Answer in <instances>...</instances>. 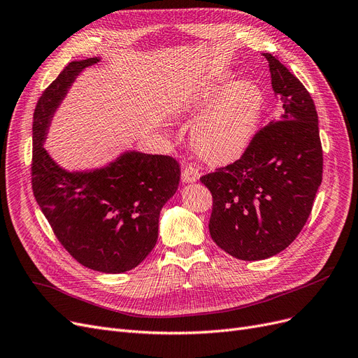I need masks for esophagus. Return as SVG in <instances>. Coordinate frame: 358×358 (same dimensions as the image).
Here are the masks:
<instances>
[{
	"label": "esophagus",
	"mask_w": 358,
	"mask_h": 358,
	"mask_svg": "<svg viewBox=\"0 0 358 358\" xmlns=\"http://www.w3.org/2000/svg\"><path fill=\"white\" fill-rule=\"evenodd\" d=\"M201 173H203V169H201L200 166H196V164H188V166H185V169H183V171H182V180H183L185 183L196 182V180L200 179Z\"/></svg>",
	"instance_id": "obj_1"
}]
</instances>
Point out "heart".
<instances>
[{"label":"heart","instance_id":"b5f03b06","mask_svg":"<svg viewBox=\"0 0 358 358\" xmlns=\"http://www.w3.org/2000/svg\"><path fill=\"white\" fill-rule=\"evenodd\" d=\"M210 103L213 105L195 122L192 143L203 157L225 162L240 155L252 141L264 96L255 83L231 84L227 73H222L189 85L180 93L178 108L195 110Z\"/></svg>","mask_w":358,"mask_h":358}]
</instances>
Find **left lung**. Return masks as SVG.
<instances>
[{
  "label": "left lung",
  "instance_id": "1",
  "mask_svg": "<svg viewBox=\"0 0 358 358\" xmlns=\"http://www.w3.org/2000/svg\"><path fill=\"white\" fill-rule=\"evenodd\" d=\"M278 120L259 129L243 155L201 176L213 207L208 231L222 250L261 261L299 236L323 179L318 117L303 84L269 53Z\"/></svg>",
  "mask_w": 358,
  "mask_h": 358
}]
</instances>
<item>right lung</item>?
Instances as JSON below:
<instances>
[{"label":"right lung","mask_w":358,"mask_h":358,"mask_svg":"<svg viewBox=\"0 0 358 358\" xmlns=\"http://www.w3.org/2000/svg\"><path fill=\"white\" fill-rule=\"evenodd\" d=\"M96 62H69L36 102L31 179L35 200L65 250L93 271L118 274L154 249L159 212L179 187L180 166L170 155L130 151L101 170L69 173L48 157L43 142L50 118L72 81Z\"/></svg>","instance_id":"right-lung-1"}]
</instances>
